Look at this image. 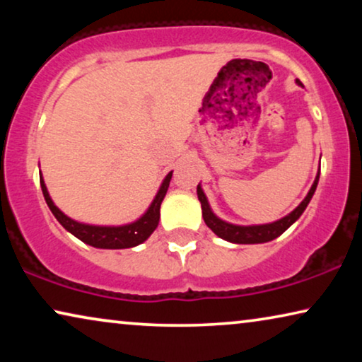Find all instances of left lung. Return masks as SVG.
<instances>
[{"label":"left lung","mask_w":362,"mask_h":362,"mask_svg":"<svg viewBox=\"0 0 362 362\" xmlns=\"http://www.w3.org/2000/svg\"><path fill=\"white\" fill-rule=\"evenodd\" d=\"M300 83V81H298ZM318 180L320 175L316 176V180L311 186V189L308 192V196L301 201V204L296 207L293 212H290L288 216H285L284 219L272 222V224H265V226H250V227H242V226H234V224H227V222L221 221L219 217H216L212 214L209 202H207L204 192H202L201 186H197V197L201 201V207H202V217H204L206 226L214 232L216 235H219L221 239H226L229 242H234V244H262V242H269L274 240L276 237L284 234V232L288 229V227L293 224V222L298 219V217L303 214V211L308 206V202L313 197L316 186H318Z\"/></svg>","instance_id":"1"}]
</instances>
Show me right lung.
Segmentation results:
<instances>
[{"label": "right lung", "mask_w": 362, "mask_h": 362, "mask_svg": "<svg viewBox=\"0 0 362 362\" xmlns=\"http://www.w3.org/2000/svg\"><path fill=\"white\" fill-rule=\"evenodd\" d=\"M171 175L173 173H170V175L165 177V181H163L160 191H158L155 201L151 202L146 214L143 216L141 219L133 222V224L122 227L87 226L81 224V222L77 221H72L71 217H67L64 212H61L56 206H54L52 199L49 197L46 185H44L42 176L41 187L49 209L52 211V214L56 216V219L59 222H61L64 229L76 235L77 239H81L82 242H86V244L92 247H97V249H130V247H135L138 244H141V242H145L148 237L153 234V230L158 227V222H160V206L163 202V197H165L168 191V186H170Z\"/></svg>", "instance_id": "1"}]
</instances>
